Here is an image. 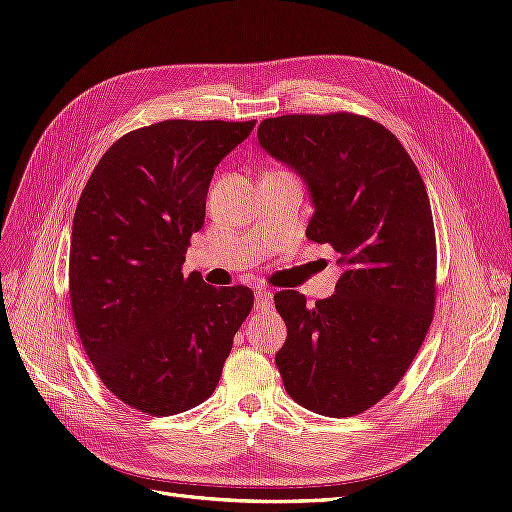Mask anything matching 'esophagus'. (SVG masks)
Segmentation results:
<instances>
[{"label": "esophagus", "instance_id": "34e87169", "mask_svg": "<svg viewBox=\"0 0 512 512\" xmlns=\"http://www.w3.org/2000/svg\"><path fill=\"white\" fill-rule=\"evenodd\" d=\"M256 312H262V309H271L273 307V292L267 288L256 290V301H254Z\"/></svg>", "mask_w": 512, "mask_h": 512}]
</instances>
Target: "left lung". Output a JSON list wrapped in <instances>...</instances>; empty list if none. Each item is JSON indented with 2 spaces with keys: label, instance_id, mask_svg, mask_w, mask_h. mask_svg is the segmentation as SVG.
<instances>
[{
  "label": "left lung",
  "instance_id": "8db88e82",
  "mask_svg": "<svg viewBox=\"0 0 512 512\" xmlns=\"http://www.w3.org/2000/svg\"><path fill=\"white\" fill-rule=\"evenodd\" d=\"M258 143L297 170L312 194L307 239L329 243L344 267L335 294L307 307L275 294L286 342L275 354L286 393L316 414L376 406L404 378L436 307V230L425 183L382 123L354 115H282Z\"/></svg>",
  "mask_w": 512,
  "mask_h": 512
}]
</instances>
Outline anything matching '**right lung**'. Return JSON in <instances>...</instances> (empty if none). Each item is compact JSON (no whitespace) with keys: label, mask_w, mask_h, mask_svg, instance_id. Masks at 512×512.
<instances>
[{"label":"right lung","mask_w":512,"mask_h":512,"mask_svg":"<svg viewBox=\"0 0 512 512\" xmlns=\"http://www.w3.org/2000/svg\"><path fill=\"white\" fill-rule=\"evenodd\" d=\"M256 121L168 119L115 141L76 205L70 303L98 378L123 404L168 416L203 404L252 312L247 286L183 275L213 170Z\"/></svg>","instance_id":"obj_1"}]
</instances>
